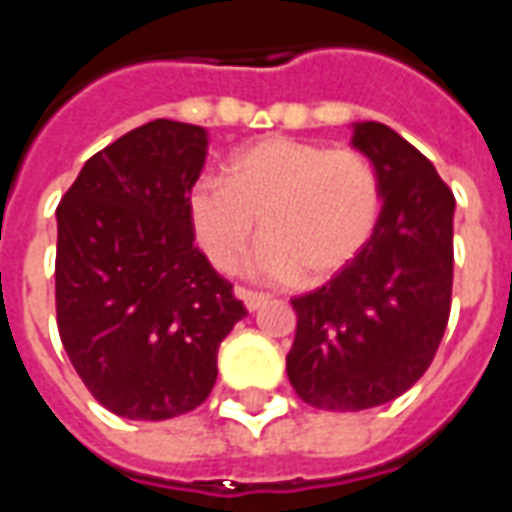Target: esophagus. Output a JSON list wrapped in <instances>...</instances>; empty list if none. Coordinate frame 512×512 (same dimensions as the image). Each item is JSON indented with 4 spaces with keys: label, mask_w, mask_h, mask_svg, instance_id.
Returning <instances> with one entry per match:
<instances>
[{
    "label": "esophagus",
    "mask_w": 512,
    "mask_h": 512,
    "mask_svg": "<svg viewBox=\"0 0 512 512\" xmlns=\"http://www.w3.org/2000/svg\"><path fill=\"white\" fill-rule=\"evenodd\" d=\"M235 296L244 301V307L249 312L260 310V307H263V304H266V301H268V296H263V293H252V290H244V288L235 290Z\"/></svg>",
    "instance_id": "34e87169"
}]
</instances>
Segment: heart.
I'll return each mask as SVG.
<instances>
[{"instance_id": "heart-1", "label": "heart", "mask_w": 512, "mask_h": 512, "mask_svg": "<svg viewBox=\"0 0 512 512\" xmlns=\"http://www.w3.org/2000/svg\"><path fill=\"white\" fill-rule=\"evenodd\" d=\"M197 244L222 274L241 266L260 219L266 235L249 257L263 282H323L370 244L381 219V183L354 150L266 136L235 150L224 178L202 175L186 194Z\"/></svg>"}]
</instances>
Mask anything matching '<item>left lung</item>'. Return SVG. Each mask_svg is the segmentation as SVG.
<instances>
[{"mask_svg":"<svg viewBox=\"0 0 512 512\" xmlns=\"http://www.w3.org/2000/svg\"><path fill=\"white\" fill-rule=\"evenodd\" d=\"M351 128V147L381 183V219L332 282L293 299L299 323L288 354L296 395L329 411L384 406L417 384L444 337L452 296V191L389 126Z\"/></svg>","mask_w":512,"mask_h":512,"instance_id":"obj_1","label":"left lung"}]
</instances>
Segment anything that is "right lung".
Instances as JSON below:
<instances>
[{
    "label": "right lung",
    "instance_id": "obj_1",
    "mask_svg": "<svg viewBox=\"0 0 512 512\" xmlns=\"http://www.w3.org/2000/svg\"><path fill=\"white\" fill-rule=\"evenodd\" d=\"M205 156V128L153 120L95 153L57 208L62 345L117 417L194 411L216 384L219 345L246 315L186 216Z\"/></svg>",
    "mask_w": 512,
    "mask_h": 512
}]
</instances>
